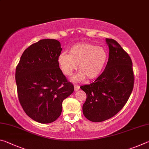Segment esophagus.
Segmentation results:
<instances>
[{
	"mask_svg": "<svg viewBox=\"0 0 149 149\" xmlns=\"http://www.w3.org/2000/svg\"><path fill=\"white\" fill-rule=\"evenodd\" d=\"M79 86H78V85H74V91H77L79 89Z\"/></svg>",
	"mask_w": 149,
	"mask_h": 149,
	"instance_id": "34e87169",
	"label": "esophagus"
}]
</instances>
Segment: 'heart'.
I'll return each instance as SVG.
<instances>
[{
  "instance_id": "b5f03b06",
  "label": "heart",
  "mask_w": 149,
  "mask_h": 149,
  "mask_svg": "<svg viewBox=\"0 0 149 149\" xmlns=\"http://www.w3.org/2000/svg\"><path fill=\"white\" fill-rule=\"evenodd\" d=\"M107 60L108 54L104 48L81 42L73 45L70 53L61 52L58 57V63L65 75H71L79 65L81 72L73 77L72 80L81 81L86 77L89 79L99 77L104 68Z\"/></svg>"
}]
</instances>
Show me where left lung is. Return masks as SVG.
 Masks as SVG:
<instances>
[{
	"mask_svg": "<svg viewBox=\"0 0 149 149\" xmlns=\"http://www.w3.org/2000/svg\"><path fill=\"white\" fill-rule=\"evenodd\" d=\"M109 48L108 61L94 82L80 87L87 95L83 113L93 122L107 120L124 107L134 84L132 62L128 54L114 39H106Z\"/></svg>",
	"mask_w": 149,
	"mask_h": 149,
	"instance_id": "8db88e82",
	"label": "left lung"
}]
</instances>
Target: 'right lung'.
<instances>
[{
	"instance_id": "obj_1",
	"label": "right lung",
	"mask_w": 149,
	"mask_h": 149,
	"mask_svg": "<svg viewBox=\"0 0 149 149\" xmlns=\"http://www.w3.org/2000/svg\"><path fill=\"white\" fill-rule=\"evenodd\" d=\"M60 42L42 39L24 50L16 69V82L20 104L36 122H53L61 114L62 102L74 92L59 68Z\"/></svg>"
}]
</instances>
